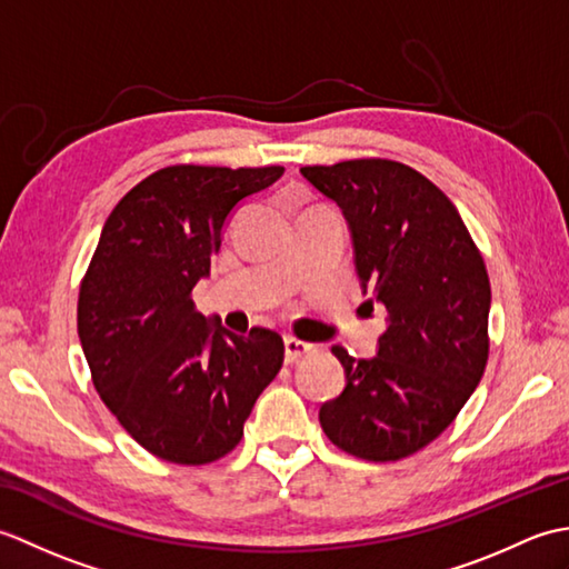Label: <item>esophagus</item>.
<instances>
[{"label":"esophagus","instance_id":"34e87169","mask_svg":"<svg viewBox=\"0 0 569 569\" xmlns=\"http://www.w3.org/2000/svg\"><path fill=\"white\" fill-rule=\"evenodd\" d=\"M283 345H286V361H288V365H293V361H298L300 357H306L312 349V345H308L303 340H296V337H286Z\"/></svg>","mask_w":569,"mask_h":569}]
</instances>
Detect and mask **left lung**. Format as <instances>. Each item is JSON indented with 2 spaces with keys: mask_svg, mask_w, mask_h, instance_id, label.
Wrapping results in <instances>:
<instances>
[{
  "mask_svg": "<svg viewBox=\"0 0 569 569\" xmlns=\"http://www.w3.org/2000/svg\"><path fill=\"white\" fill-rule=\"evenodd\" d=\"M300 173L345 212L361 286L389 316L373 359L332 347L347 386L320 408V426L347 455L398 462L447 430L487 369L485 259L452 200L416 168L352 159Z\"/></svg>",
  "mask_w": 569,
  "mask_h": 569,
  "instance_id": "obj_1",
  "label": "left lung"
}]
</instances>
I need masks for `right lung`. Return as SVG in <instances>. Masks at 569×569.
I'll list each match as a JSON object with an SVG mask.
<instances>
[{
	"label": "right lung",
	"instance_id": "1",
	"mask_svg": "<svg viewBox=\"0 0 569 569\" xmlns=\"http://www.w3.org/2000/svg\"><path fill=\"white\" fill-rule=\"evenodd\" d=\"M283 166L178 163L143 178L107 217L80 281L78 335L104 406L143 450L210 465L244 435L283 365L281 335L227 332L192 306L239 200Z\"/></svg>",
	"mask_w": 569,
	"mask_h": 569
}]
</instances>
